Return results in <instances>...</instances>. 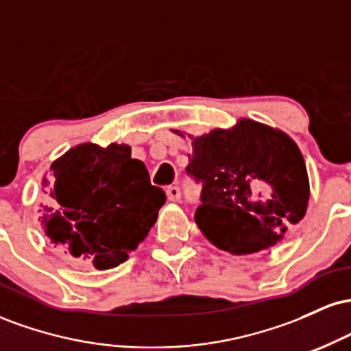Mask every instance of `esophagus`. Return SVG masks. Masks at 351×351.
I'll return each instance as SVG.
<instances>
[{
    "label": "esophagus",
    "mask_w": 351,
    "mask_h": 351,
    "mask_svg": "<svg viewBox=\"0 0 351 351\" xmlns=\"http://www.w3.org/2000/svg\"><path fill=\"white\" fill-rule=\"evenodd\" d=\"M167 198H168V201H180L181 189L178 186H168L167 188Z\"/></svg>",
    "instance_id": "esophagus-1"
}]
</instances>
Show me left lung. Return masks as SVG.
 Masks as SVG:
<instances>
[{
	"mask_svg": "<svg viewBox=\"0 0 351 351\" xmlns=\"http://www.w3.org/2000/svg\"><path fill=\"white\" fill-rule=\"evenodd\" d=\"M189 138L186 171L203 183L195 221L209 243L244 256L276 245L300 223L307 213L308 175L287 134L239 119L231 128Z\"/></svg>",
	"mask_w": 351,
	"mask_h": 351,
	"instance_id": "left-lung-1",
	"label": "left lung"
}]
</instances>
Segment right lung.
<instances>
[{
	"instance_id": "obj_1",
	"label": "right lung",
	"mask_w": 351,
	"mask_h": 351,
	"mask_svg": "<svg viewBox=\"0 0 351 351\" xmlns=\"http://www.w3.org/2000/svg\"><path fill=\"white\" fill-rule=\"evenodd\" d=\"M52 206L43 229L51 243L99 271L117 267L147 237L167 196L128 145L80 143L51 165Z\"/></svg>"
}]
</instances>
